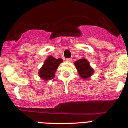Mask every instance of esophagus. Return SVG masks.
<instances>
[{"label":"esophagus","instance_id":"1","mask_svg":"<svg viewBox=\"0 0 128 128\" xmlns=\"http://www.w3.org/2000/svg\"><path fill=\"white\" fill-rule=\"evenodd\" d=\"M72 60V58H66V61H68V62H71Z\"/></svg>","mask_w":128,"mask_h":128}]
</instances>
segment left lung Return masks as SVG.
<instances>
[{
  "label": "left lung",
  "instance_id": "1",
  "mask_svg": "<svg viewBox=\"0 0 128 128\" xmlns=\"http://www.w3.org/2000/svg\"><path fill=\"white\" fill-rule=\"evenodd\" d=\"M74 64L80 76L84 79L89 78L94 73L93 69L90 67L89 62L86 59L82 58L77 60L74 62Z\"/></svg>",
  "mask_w": 128,
  "mask_h": 128
}]
</instances>
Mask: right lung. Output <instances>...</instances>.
I'll return each instance as SVG.
<instances>
[{"mask_svg":"<svg viewBox=\"0 0 128 128\" xmlns=\"http://www.w3.org/2000/svg\"><path fill=\"white\" fill-rule=\"evenodd\" d=\"M62 61L63 60L61 58L56 59L52 56H49L44 62L42 67L39 70V76L45 80L53 79L56 70Z\"/></svg>","mask_w":128,"mask_h":128,"instance_id":"right-lung-1","label":"right lung"}]
</instances>
